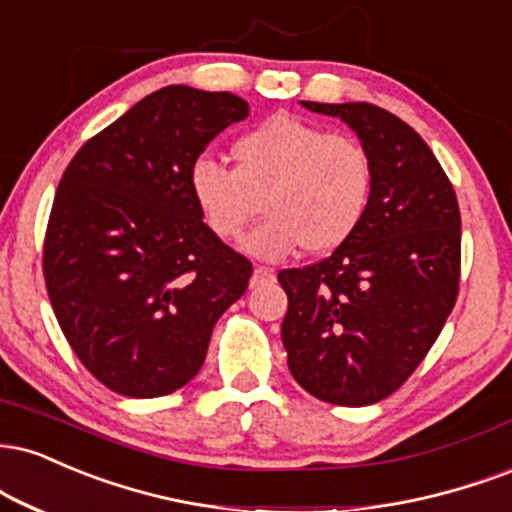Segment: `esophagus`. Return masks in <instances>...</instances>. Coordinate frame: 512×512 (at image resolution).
<instances>
[{
  "label": "esophagus",
  "instance_id": "34e87169",
  "mask_svg": "<svg viewBox=\"0 0 512 512\" xmlns=\"http://www.w3.org/2000/svg\"><path fill=\"white\" fill-rule=\"evenodd\" d=\"M276 274L272 272V269L267 267H255V272H252L250 276V288H260L264 286V283H274Z\"/></svg>",
  "mask_w": 512,
  "mask_h": 512
}]
</instances>
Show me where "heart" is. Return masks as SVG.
<instances>
[{
	"label": "heart",
	"mask_w": 512,
	"mask_h": 512,
	"mask_svg": "<svg viewBox=\"0 0 512 512\" xmlns=\"http://www.w3.org/2000/svg\"><path fill=\"white\" fill-rule=\"evenodd\" d=\"M236 169L200 157L188 186L205 224L233 240L260 212L269 217L243 240L255 260L281 262L298 250H334L365 219L374 188L372 155L348 133L295 116H272L233 143Z\"/></svg>",
	"instance_id": "obj_1"
}]
</instances>
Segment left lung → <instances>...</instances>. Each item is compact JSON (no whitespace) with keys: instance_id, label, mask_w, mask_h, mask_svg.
<instances>
[{"instance_id":"8db88e82","label":"left lung","mask_w":512,"mask_h":512,"mask_svg":"<svg viewBox=\"0 0 512 512\" xmlns=\"http://www.w3.org/2000/svg\"><path fill=\"white\" fill-rule=\"evenodd\" d=\"M338 116L374 164L369 209L346 243L283 269L281 341L293 379L334 405H372L415 372L458 298V197L429 145L367 102H300Z\"/></svg>"}]
</instances>
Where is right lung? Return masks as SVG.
<instances>
[{"instance_id":"obj_1","label":"right lung","mask_w":512,"mask_h":512,"mask_svg":"<svg viewBox=\"0 0 512 512\" xmlns=\"http://www.w3.org/2000/svg\"><path fill=\"white\" fill-rule=\"evenodd\" d=\"M250 114L231 92L166 85L78 150L54 195L45 281L92 377L128 398L186 386L252 264L202 221L190 166Z\"/></svg>"}]
</instances>
